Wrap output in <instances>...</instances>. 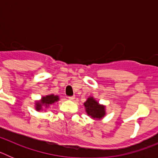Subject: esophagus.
I'll return each mask as SVG.
<instances>
[{"instance_id":"1","label":"esophagus","mask_w":158,"mask_h":158,"mask_svg":"<svg viewBox=\"0 0 158 158\" xmlns=\"http://www.w3.org/2000/svg\"><path fill=\"white\" fill-rule=\"evenodd\" d=\"M68 98H69V100H73L75 99V96H69V97H68Z\"/></svg>"}]
</instances>
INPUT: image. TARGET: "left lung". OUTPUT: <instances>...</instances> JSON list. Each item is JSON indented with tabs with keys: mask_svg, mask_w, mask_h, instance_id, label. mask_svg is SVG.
<instances>
[{
	"mask_svg": "<svg viewBox=\"0 0 158 158\" xmlns=\"http://www.w3.org/2000/svg\"><path fill=\"white\" fill-rule=\"evenodd\" d=\"M85 107L86 112L89 115L93 118H101L105 115V108L104 106L100 105L99 103L94 100L93 97H89L84 103Z\"/></svg>",
	"mask_w": 158,
	"mask_h": 158,
	"instance_id": "1",
	"label": "left lung"
}]
</instances>
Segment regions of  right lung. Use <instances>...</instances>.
<instances>
[{
	"label": "right lung",
	"instance_id": "add662e5",
	"mask_svg": "<svg viewBox=\"0 0 158 158\" xmlns=\"http://www.w3.org/2000/svg\"><path fill=\"white\" fill-rule=\"evenodd\" d=\"M58 100H59L58 96H54V95L53 94L43 96V98H42V100H40V102H36L35 109L37 110V111H40V110H42V108H43V107H42L43 106L47 107L50 104H54V103L58 101Z\"/></svg>",
	"mask_w": 158,
	"mask_h": 158
}]
</instances>
